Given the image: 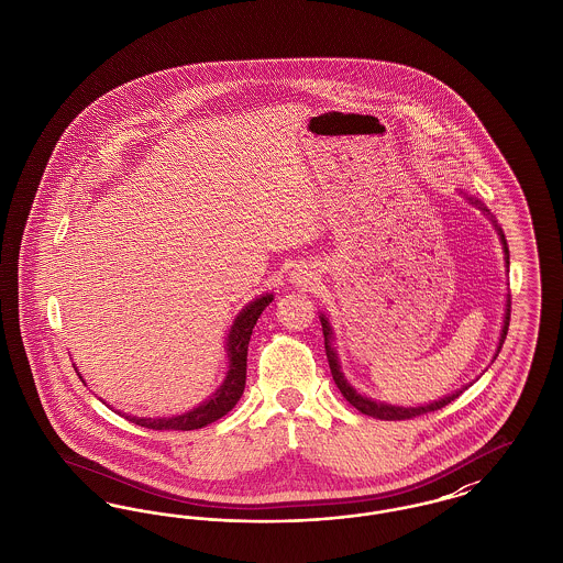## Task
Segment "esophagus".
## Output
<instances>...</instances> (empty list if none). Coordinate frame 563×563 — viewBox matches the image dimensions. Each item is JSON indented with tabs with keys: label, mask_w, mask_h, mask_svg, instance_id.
<instances>
[{
	"label": "esophagus",
	"mask_w": 563,
	"mask_h": 563,
	"mask_svg": "<svg viewBox=\"0 0 563 563\" xmlns=\"http://www.w3.org/2000/svg\"><path fill=\"white\" fill-rule=\"evenodd\" d=\"M297 280H299V283L303 280V283H306V276H301V274H299V276H297Z\"/></svg>",
	"instance_id": "obj_1"
}]
</instances>
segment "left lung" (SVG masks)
<instances>
[{"instance_id":"left-lung-1","label":"left lung","mask_w":563,"mask_h":563,"mask_svg":"<svg viewBox=\"0 0 563 563\" xmlns=\"http://www.w3.org/2000/svg\"><path fill=\"white\" fill-rule=\"evenodd\" d=\"M473 205H477L479 209L483 211H487L485 207H483L479 200H473V198H468ZM498 234H500V241L505 244V260H507V266H509V246H507V239H505V234H503V230L498 228ZM509 321H510V299L509 303H507V317H505V327H503V335H500V346H498V352L503 349V344H505V340H507V331H509ZM322 322V335H324V352H327V361H329V369H331V375H333V379H335V384H338V388H340V393L344 395V399L352 405V407H356L361 413H365V416H372V418H377V420H411V418H418V416H424V413H430V411H437V409H441V407H445V405H450V402L455 401L457 397H460V393L462 390H457L454 395H450V397H445V399H441V401L430 402V405H424V407H395V405H386V402H375L372 399H367V397H361L352 386H350L349 382H346V377L342 375L340 372V365H338V356H335V350L331 349V327H329V322L324 317H321Z\"/></svg>"}]
</instances>
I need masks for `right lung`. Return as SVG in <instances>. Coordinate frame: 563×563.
Segmentation results:
<instances>
[{"mask_svg": "<svg viewBox=\"0 0 563 563\" xmlns=\"http://www.w3.org/2000/svg\"><path fill=\"white\" fill-rule=\"evenodd\" d=\"M272 295H262L260 299L251 301L246 308H242L241 314L232 324V331L228 335V356H230V372L221 388L214 393L209 401L198 405L184 416L175 418H129L134 424L152 430H196L211 424L214 420L223 418L236 402L241 401L246 382V350L249 340L253 333V327L260 319V314L266 310Z\"/></svg>", "mask_w": 563, "mask_h": 563, "instance_id": "1", "label": "right lung"}]
</instances>
